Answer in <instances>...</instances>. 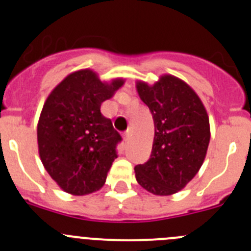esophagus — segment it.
I'll use <instances>...</instances> for the list:
<instances>
[{
    "label": "esophagus",
    "mask_w": 251,
    "mask_h": 251,
    "mask_svg": "<svg viewBox=\"0 0 251 251\" xmlns=\"http://www.w3.org/2000/svg\"><path fill=\"white\" fill-rule=\"evenodd\" d=\"M131 133H132V130H131V128H128V130H126L125 132H124V140L125 141H127L128 138H130V136H131Z\"/></svg>",
    "instance_id": "esophagus-1"
}]
</instances>
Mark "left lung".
Returning a JSON list of instances; mask_svg holds the SVG:
<instances>
[{
    "instance_id": "obj_1",
    "label": "left lung",
    "mask_w": 251,
    "mask_h": 251,
    "mask_svg": "<svg viewBox=\"0 0 251 251\" xmlns=\"http://www.w3.org/2000/svg\"><path fill=\"white\" fill-rule=\"evenodd\" d=\"M137 92L154 120L151 158L135 166L136 179L155 196H171L196 176L210 142L209 116L201 98L181 78L164 75L149 86L137 82Z\"/></svg>"
}]
</instances>
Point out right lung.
<instances>
[{"mask_svg":"<svg viewBox=\"0 0 251 251\" xmlns=\"http://www.w3.org/2000/svg\"><path fill=\"white\" fill-rule=\"evenodd\" d=\"M124 85L102 82L90 69L68 75L47 97L37 124L42 164L64 192L74 196L103 187L121 136L100 105Z\"/></svg>","mask_w":251,"mask_h":251,"instance_id":"1","label":"right lung"}]
</instances>
